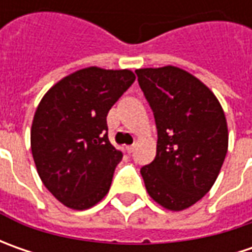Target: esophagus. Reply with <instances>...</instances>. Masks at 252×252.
I'll return each instance as SVG.
<instances>
[{
  "label": "esophagus",
  "instance_id": "1",
  "mask_svg": "<svg viewBox=\"0 0 252 252\" xmlns=\"http://www.w3.org/2000/svg\"><path fill=\"white\" fill-rule=\"evenodd\" d=\"M133 150H134V146H126V151L130 154V153H133Z\"/></svg>",
  "mask_w": 252,
  "mask_h": 252
}]
</instances>
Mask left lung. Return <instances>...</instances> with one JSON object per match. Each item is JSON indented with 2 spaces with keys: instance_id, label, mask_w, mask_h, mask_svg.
<instances>
[{
  "instance_id": "left-lung-1",
  "label": "left lung",
  "mask_w": 252,
  "mask_h": 252,
  "mask_svg": "<svg viewBox=\"0 0 252 252\" xmlns=\"http://www.w3.org/2000/svg\"><path fill=\"white\" fill-rule=\"evenodd\" d=\"M157 126V154L140 174L153 200L179 212L213 187L226 158L227 122L216 95L188 71L136 70Z\"/></svg>"
}]
</instances>
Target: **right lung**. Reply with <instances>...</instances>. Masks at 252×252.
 I'll return each instance as SVG.
<instances>
[{
	"label": "right lung",
	"instance_id": "add662e5",
	"mask_svg": "<svg viewBox=\"0 0 252 252\" xmlns=\"http://www.w3.org/2000/svg\"><path fill=\"white\" fill-rule=\"evenodd\" d=\"M134 80L130 70L87 67L54 84L37 105L31 129L34 165L64 206L85 210L108 193L123 154L108 139L106 116Z\"/></svg>",
	"mask_w": 252,
	"mask_h": 252
}]
</instances>
